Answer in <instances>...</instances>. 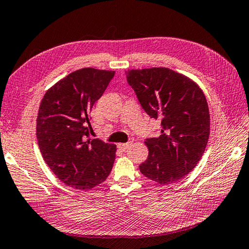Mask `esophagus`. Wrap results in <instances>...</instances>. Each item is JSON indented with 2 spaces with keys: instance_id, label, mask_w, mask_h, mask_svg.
<instances>
[{
  "instance_id": "obj_1",
  "label": "esophagus",
  "mask_w": 249,
  "mask_h": 249,
  "mask_svg": "<svg viewBox=\"0 0 249 249\" xmlns=\"http://www.w3.org/2000/svg\"><path fill=\"white\" fill-rule=\"evenodd\" d=\"M132 144L131 142H128V143H120L118 144V147L121 149V151H126L130 147V145Z\"/></svg>"
}]
</instances>
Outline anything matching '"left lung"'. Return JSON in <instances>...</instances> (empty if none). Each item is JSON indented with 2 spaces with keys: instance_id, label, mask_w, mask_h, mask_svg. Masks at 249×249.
<instances>
[{
  "instance_id": "obj_1",
  "label": "left lung",
  "mask_w": 249,
  "mask_h": 249,
  "mask_svg": "<svg viewBox=\"0 0 249 249\" xmlns=\"http://www.w3.org/2000/svg\"><path fill=\"white\" fill-rule=\"evenodd\" d=\"M126 81L146 114L160 120V135L145 140L148 157L140 171L158 184L184 178L200 160L207 145L210 116L197 83L165 67L131 69Z\"/></svg>"
}]
</instances>
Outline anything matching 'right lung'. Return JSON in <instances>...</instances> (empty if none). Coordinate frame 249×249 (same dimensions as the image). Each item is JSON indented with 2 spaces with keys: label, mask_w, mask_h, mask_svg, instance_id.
Wrapping results in <instances>:
<instances>
[{
  "label": "right lung",
  "mask_w": 249,
  "mask_h": 249,
  "mask_svg": "<svg viewBox=\"0 0 249 249\" xmlns=\"http://www.w3.org/2000/svg\"><path fill=\"white\" fill-rule=\"evenodd\" d=\"M114 76L111 70H76L50 88L41 101L36 139L42 157L57 179L73 189L101 184L114 165L115 144L86 141L92 131V107Z\"/></svg>",
  "instance_id": "right-lung-1"
}]
</instances>
